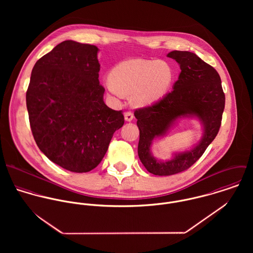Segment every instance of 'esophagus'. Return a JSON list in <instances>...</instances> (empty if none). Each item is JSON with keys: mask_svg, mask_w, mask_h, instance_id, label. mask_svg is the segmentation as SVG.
<instances>
[{"mask_svg": "<svg viewBox=\"0 0 253 253\" xmlns=\"http://www.w3.org/2000/svg\"><path fill=\"white\" fill-rule=\"evenodd\" d=\"M125 120L126 122H131L133 120V114L130 111H127L125 113Z\"/></svg>", "mask_w": 253, "mask_h": 253, "instance_id": "obj_1", "label": "esophagus"}]
</instances>
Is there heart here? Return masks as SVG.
Returning <instances> with one entry per match:
<instances>
[{
    "instance_id": "1",
    "label": "heart",
    "mask_w": 253,
    "mask_h": 253,
    "mask_svg": "<svg viewBox=\"0 0 253 253\" xmlns=\"http://www.w3.org/2000/svg\"><path fill=\"white\" fill-rule=\"evenodd\" d=\"M173 80V71L163 60L128 59L117 64L104 86L115 97L130 95L134 105L144 106L163 97Z\"/></svg>"
}]
</instances>
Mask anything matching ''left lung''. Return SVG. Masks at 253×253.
<instances>
[{
  "mask_svg": "<svg viewBox=\"0 0 253 253\" xmlns=\"http://www.w3.org/2000/svg\"><path fill=\"white\" fill-rule=\"evenodd\" d=\"M168 57L180 66L173 90L151 106L136 109L134 116L139 128L138 156L152 174L167 176L182 172L193 166L216 137L225 107V94L216 70L190 51L173 50ZM196 116L203 125L200 142L189 151L175 154L167 162L156 159L150 153L152 140L163 137L176 121Z\"/></svg>",
  "mask_w": 253,
  "mask_h": 253,
  "instance_id": "left-lung-1",
  "label": "left lung"
}]
</instances>
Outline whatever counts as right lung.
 <instances>
[{"label": "right lung", "instance_id": "right-lung-1", "mask_svg": "<svg viewBox=\"0 0 253 253\" xmlns=\"http://www.w3.org/2000/svg\"><path fill=\"white\" fill-rule=\"evenodd\" d=\"M98 48L64 41L35 64L26 92L31 130L39 149L72 172L95 169L116 130L122 111L103 101Z\"/></svg>", "mask_w": 253, "mask_h": 253}]
</instances>
